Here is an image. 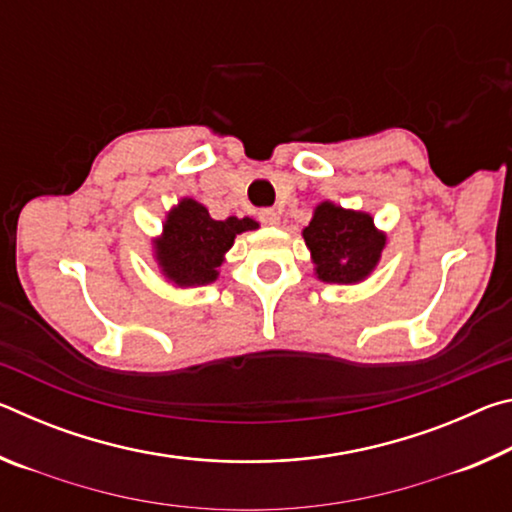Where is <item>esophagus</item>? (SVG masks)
Returning a JSON list of instances; mask_svg holds the SVG:
<instances>
[{"instance_id": "34e87169", "label": "esophagus", "mask_w": 512, "mask_h": 512, "mask_svg": "<svg viewBox=\"0 0 512 512\" xmlns=\"http://www.w3.org/2000/svg\"><path fill=\"white\" fill-rule=\"evenodd\" d=\"M259 221L264 225H277L280 223V214L271 210V207H266V210H259Z\"/></svg>"}]
</instances>
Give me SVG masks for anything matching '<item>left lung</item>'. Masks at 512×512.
I'll use <instances>...</instances> for the list:
<instances>
[{
    "label": "left lung",
    "mask_w": 512,
    "mask_h": 512,
    "mask_svg": "<svg viewBox=\"0 0 512 512\" xmlns=\"http://www.w3.org/2000/svg\"><path fill=\"white\" fill-rule=\"evenodd\" d=\"M302 237L311 250L318 280L329 284L366 280L386 246V235L375 228L370 214L343 210L329 201L316 207Z\"/></svg>",
    "instance_id": "obj_1"
}]
</instances>
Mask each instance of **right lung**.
I'll use <instances>...</instances> for the list:
<instances>
[{"label": "right lung", "mask_w": 512, "mask_h": 512, "mask_svg": "<svg viewBox=\"0 0 512 512\" xmlns=\"http://www.w3.org/2000/svg\"><path fill=\"white\" fill-rule=\"evenodd\" d=\"M255 228L257 221L248 216L214 221L205 205L183 198L167 214L162 235L153 241L155 259L162 275L176 287H203L219 277V266L235 237Z\"/></svg>", "instance_id": "1"}]
</instances>
